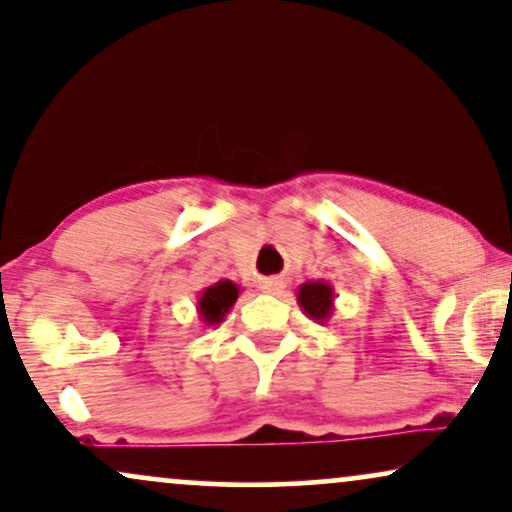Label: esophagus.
Masks as SVG:
<instances>
[{"label": "esophagus", "instance_id": "esophagus-1", "mask_svg": "<svg viewBox=\"0 0 512 512\" xmlns=\"http://www.w3.org/2000/svg\"><path fill=\"white\" fill-rule=\"evenodd\" d=\"M261 287L265 289V291H277L280 289V282H275V280H270V282H263Z\"/></svg>", "mask_w": 512, "mask_h": 512}]
</instances>
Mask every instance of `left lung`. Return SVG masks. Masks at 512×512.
<instances>
[{
	"label": "left lung",
	"mask_w": 512,
	"mask_h": 512,
	"mask_svg": "<svg viewBox=\"0 0 512 512\" xmlns=\"http://www.w3.org/2000/svg\"><path fill=\"white\" fill-rule=\"evenodd\" d=\"M298 303L303 313L315 322H327L334 313V289L327 282H305L298 287Z\"/></svg>",
	"instance_id": "8db88e82"
}]
</instances>
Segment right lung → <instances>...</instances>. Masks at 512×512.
I'll return each instance as SVG.
<instances>
[{
  "label": "right lung",
  "instance_id": "obj_1",
  "mask_svg": "<svg viewBox=\"0 0 512 512\" xmlns=\"http://www.w3.org/2000/svg\"><path fill=\"white\" fill-rule=\"evenodd\" d=\"M237 296H240V287L230 280H221L211 284L199 294L197 301V313L199 320H202L207 327H214V324L223 322V317L230 313V308L235 305Z\"/></svg>",
  "mask_w": 512,
  "mask_h": 512
}]
</instances>
